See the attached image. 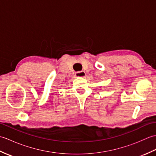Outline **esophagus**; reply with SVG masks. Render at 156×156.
<instances>
[{
	"label": "esophagus",
	"mask_w": 156,
	"mask_h": 156,
	"mask_svg": "<svg viewBox=\"0 0 156 156\" xmlns=\"http://www.w3.org/2000/svg\"><path fill=\"white\" fill-rule=\"evenodd\" d=\"M75 76L76 77H84L86 76V73L84 71H79V72H76Z\"/></svg>",
	"instance_id": "obj_1"
}]
</instances>
